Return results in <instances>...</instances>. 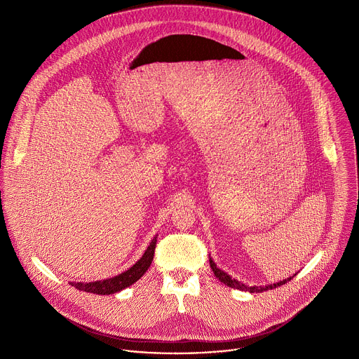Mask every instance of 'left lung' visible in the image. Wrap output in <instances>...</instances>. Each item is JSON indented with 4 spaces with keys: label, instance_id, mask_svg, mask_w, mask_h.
<instances>
[{
    "label": "left lung",
    "instance_id": "obj_1",
    "mask_svg": "<svg viewBox=\"0 0 359 359\" xmlns=\"http://www.w3.org/2000/svg\"><path fill=\"white\" fill-rule=\"evenodd\" d=\"M210 267H212V270H213L215 276H216L222 283H224L226 285H229V287H231V288H237V290L248 291V292H263V291H267V290H273V288H277V287H280V285L285 284L287 281H290V280L292 278V277H290V278L283 280V281H280V283H277V284H271V285H266V287H250V285H245V284L240 283L238 280L231 278L227 273H224L223 270H220V269L215 264V262H213V260H210Z\"/></svg>",
    "mask_w": 359,
    "mask_h": 359
}]
</instances>
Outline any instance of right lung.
Returning a JSON list of instances; mask_svg holds the SVG:
<instances>
[{"label":"right lung","instance_id":"right-lung-1","mask_svg":"<svg viewBox=\"0 0 359 359\" xmlns=\"http://www.w3.org/2000/svg\"><path fill=\"white\" fill-rule=\"evenodd\" d=\"M155 248H156V237L153 238L149 244V247L146 248L144 254L142 255V259L132 266L129 270H126L125 273L112 277V278H107L104 281H93V283H71L72 287H75L76 290L85 291V292H93V294H100V295H108V294H114L118 292L129 285H132L133 283H136L150 267L151 262H153V255H155Z\"/></svg>","mask_w":359,"mask_h":359}]
</instances>
